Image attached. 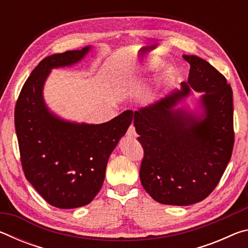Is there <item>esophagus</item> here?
Instances as JSON below:
<instances>
[{
  "label": "esophagus",
  "instance_id": "esophagus-1",
  "mask_svg": "<svg viewBox=\"0 0 248 248\" xmlns=\"http://www.w3.org/2000/svg\"><path fill=\"white\" fill-rule=\"evenodd\" d=\"M127 134H128V137H130V138H136L138 134H137V132H136V128H134V125H130V127L128 128V130H127Z\"/></svg>",
  "mask_w": 248,
  "mask_h": 248
}]
</instances>
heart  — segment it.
<instances>
[{"mask_svg": "<svg viewBox=\"0 0 248 248\" xmlns=\"http://www.w3.org/2000/svg\"><path fill=\"white\" fill-rule=\"evenodd\" d=\"M154 68H156V64H151L150 69H154ZM148 70H149V69H148ZM142 72H146V69H145V70H143V71H142ZM169 75H170V72L167 73V77H169Z\"/></svg>", "mask_w": 248, "mask_h": 248, "instance_id": "heart-1", "label": "heart"}]
</instances>
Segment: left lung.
Instances as JSON below:
<instances>
[{
  "label": "left lung",
  "instance_id": "1",
  "mask_svg": "<svg viewBox=\"0 0 248 248\" xmlns=\"http://www.w3.org/2000/svg\"><path fill=\"white\" fill-rule=\"evenodd\" d=\"M190 64L182 90L133 112L144 151L140 180L159 203L189 205L215 190L232 156L233 92L226 78L203 59L183 56ZM203 91L202 115L174 106L190 93Z\"/></svg>",
  "mask_w": 248,
  "mask_h": 248
}]
</instances>
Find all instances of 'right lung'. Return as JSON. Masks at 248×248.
I'll return each instance as SVG.
<instances>
[{
    "label": "right lung",
    "instance_id": "add662e5",
    "mask_svg": "<svg viewBox=\"0 0 248 248\" xmlns=\"http://www.w3.org/2000/svg\"><path fill=\"white\" fill-rule=\"evenodd\" d=\"M91 47L52 54L25 82L15 106V130L24 174L53 207L89 204L103 186L109 155L127 132L133 111L100 124L70 123L46 106L43 89L51 69L78 63Z\"/></svg>",
    "mask_w": 248,
    "mask_h": 248
}]
</instances>
